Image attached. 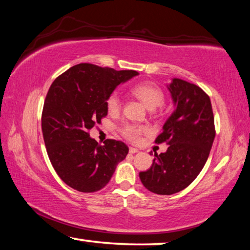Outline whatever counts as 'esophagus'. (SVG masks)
Masks as SVG:
<instances>
[{"label":"esophagus","instance_id":"obj_1","mask_svg":"<svg viewBox=\"0 0 250 250\" xmlns=\"http://www.w3.org/2000/svg\"><path fill=\"white\" fill-rule=\"evenodd\" d=\"M129 152H130V153H138V152H139V150L138 149H135V147H132V146H131V147H129Z\"/></svg>","mask_w":250,"mask_h":250}]
</instances>
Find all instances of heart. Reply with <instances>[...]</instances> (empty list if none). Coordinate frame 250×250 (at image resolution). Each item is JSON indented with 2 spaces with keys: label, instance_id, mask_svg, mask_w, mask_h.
<instances>
[{
  "label": "heart",
  "instance_id": "obj_1",
  "mask_svg": "<svg viewBox=\"0 0 250 250\" xmlns=\"http://www.w3.org/2000/svg\"><path fill=\"white\" fill-rule=\"evenodd\" d=\"M131 94L141 101L147 109L154 110L162 105L164 103V94L159 86L154 83L146 82L135 84L131 88ZM107 109L109 113H117L121 109V101L119 96L116 92L110 95L107 100ZM121 133L129 141L137 142L140 139L141 134L146 133L147 129L145 125H139L133 124H125L121 126Z\"/></svg>",
  "mask_w": 250,
  "mask_h": 250
}]
</instances>
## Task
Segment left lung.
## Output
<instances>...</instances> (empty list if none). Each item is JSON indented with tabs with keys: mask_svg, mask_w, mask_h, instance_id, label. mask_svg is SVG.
I'll return each mask as SVG.
<instances>
[{
	"mask_svg": "<svg viewBox=\"0 0 250 250\" xmlns=\"http://www.w3.org/2000/svg\"><path fill=\"white\" fill-rule=\"evenodd\" d=\"M167 89L174 110L155 142H167L168 147L154 154L149 170L139 173L145 188L159 195L180 192L196 179L215 139L209 97L196 84L179 78H173Z\"/></svg>",
	"mask_w": 250,
	"mask_h": 250,
	"instance_id": "1",
	"label": "left lung"
}]
</instances>
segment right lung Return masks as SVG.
Masks as SVG:
<instances>
[{"label":"right lung","mask_w":250,"mask_h":250,"mask_svg":"<svg viewBox=\"0 0 250 250\" xmlns=\"http://www.w3.org/2000/svg\"><path fill=\"white\" fill-rule=\"evenodd\" d=\"M139 73L92 64L70 67L54 80L46 96L42 130L50 163L76 191L104 188L129 147L117 140L98 145L89 130L108 115L107 100L120 83Z\"/></svg>","instance_id":"1"}]
</instances>
